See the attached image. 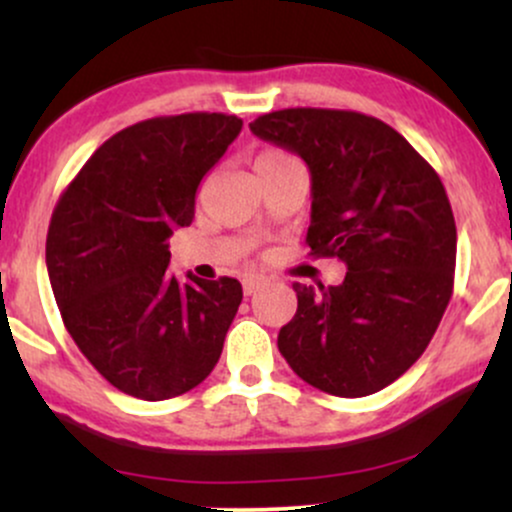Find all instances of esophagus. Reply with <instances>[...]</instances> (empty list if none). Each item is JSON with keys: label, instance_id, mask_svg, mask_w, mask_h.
<instances>
[{"label": "esophagus", "instance_id": "obj_1", "mask_svg": "<svg viewBox=\"0 0 512 512\" xmlns=\"http://www.w3.org/2000/svg\"><path fill=\"white\" fill-rule=\"evenodd\" d=\"M264 284V276H245L243 279V291H245V296H252V293L255 291H260V286Z\"/></svg>", "mask_w": 512, "mask_h": 512}]
</instances>
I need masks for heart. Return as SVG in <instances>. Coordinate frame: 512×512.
<instances>
[{
    "mask_svg": "<svg viewBox=\"0 0 512 512\" xmlns=\"http://www.w3.org/2000/svg\"><path fill=\"white\" fill-rule=\"evenodd\" d=\"M284 161H291V156L286 154V151H279V149H267V151H262V154L255 158V168L276 166V163H284Z\"/></svg>",
    "mask_w": 512,
    "mask_h": 512,
    "instance_id": "b5f03b06",
    "label": "heart"
}]
</instances>
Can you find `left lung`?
I'll return each instance as SVG.
<instances>
[{
  "instance_id": "left-lung-1",
  "label": "left lung",
  "mask_w": 512,
  "mask_h": 512,
  "mask_svg": "<svg viewBox=\"0 0 512 512\" xmlns=\"http://www.w3.org/2000/svg\"><path fill=\"white\" fill-rule=\"evenodd\" d=\"M250 129L303 158L305 243L349 269L339 286L293 284L281 356L327 395H373L419 361L450 303L457 228L443 182L397 129L354 110L286 108Z\"/></svg>"
}]
</instances>
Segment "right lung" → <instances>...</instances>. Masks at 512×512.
<instances>
[{"label": "right lung", "mask_w": 512, "mask_h": 512, "mask_svg": "<svg viewBox=\"0 0 512 512\" xmlns=\"http://www.w3.org/2000/svg\"><path fill=\"white\" fill-rule=\"evenodd\" d=\"M240 129L223 113L137 122L98 146L52 211L45 262L64 327L125 395H185L219 361L243 286L178 279L168 238L195 219L199 182Z\"/></svg>", "instance_id": "1"}]
</instances>
